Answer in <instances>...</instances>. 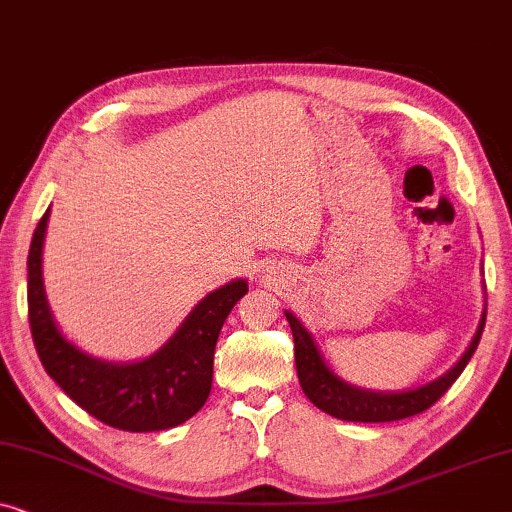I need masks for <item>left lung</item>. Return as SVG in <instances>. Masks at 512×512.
Segmentation results:
<instances>
[{"label": "left lung", "instance_id": "left-lung-1", "mask_svg": "<svg viewBox=\"0 0 512 512\" xmlns=\"http://www.w3.org/2000/svg\"><path fill=\"white\" fill-rule=\"evenodd\" d=\"M286 319H289L293 333V349H296L293 354H296L300 387H303L305 396L310 398L319 410H324L328 415L338 419H347V422H396V419L415 417L419 412L429 410L431 405L452 387L454 380L464 373L466 363L471 361L473 352L478 349L487 312L482 314L478 333H475L473 342L468 345L466 354L461 356L457 366L447 370V373L443 377H438L436 382L426 384V387L415 391H403V394H373V391L349 387V384L342 382L340 377H335L331 370L326 368L317 347H314L312 335L305 331L303 324H300L291 312H286Z\"/></svg>", "mask_w": 512, "mask_h": 512}]
</instances>
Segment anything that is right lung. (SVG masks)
Returning <instances> with one entry per match:
<instances>
[{
    "label": "right lung",
    "instance_id": "right-lung-1",
    "mask_svg": "<svg viewBox=\"0 0 512 512\" xmlns=\"http://www.w3.org/2000/svg\"><path fill=\"white\" fill-rule=\"evenodd\" d=\"M46 221L48 212L37 223L27 256V314L41 366L79 408L114 429L144 433L184 424L212 391L216 340L247 284L237 279L209 293L151 359L128 366L97 361L62 338L48 310L41 282Z\"/></svg>",
    "mask_w": 512,
    "mask_h": 512
}]
</instances>
